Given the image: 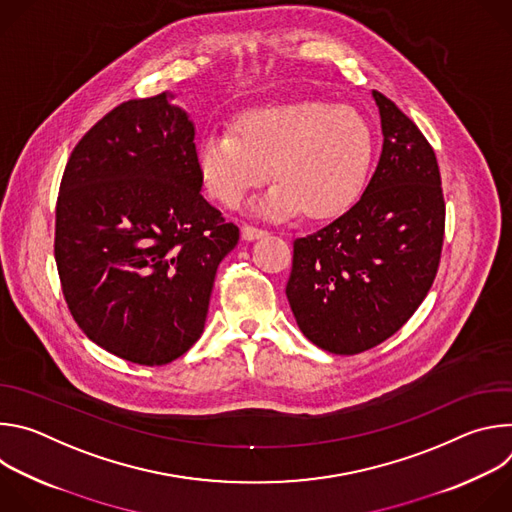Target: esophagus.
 <instances>
[{"mask_svg":"<svg viewBox=\"0 0 512 512\" xmlns=\"http://www.w3.org/2000/svg\"><path fill=\"white\" fill-rule=\"evenodd\" d=\"M265 235H267L265 229H259V227H253V225H243V239H247V241H255V239H261Z\"/></svg>","mask_w":512,"mask_h":512,"instance_id":"1","label":"esophagus"}]
</instances>
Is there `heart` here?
Segmentation results:
<instances>
[{"instance_id": "b5f03b06", "label": "heart", "mask_w": 512, "mask_h": 512, "mask_svg": "<svg viewBox=\"0 0 512 512\" xmlns=\"http://www.w3.org/2000/svg\"><path fill=\"white\" fill-rule=\"evenodd\" d=\"M377 150L373 125L360 111L318 99L271 103L241 113L231 131H210L196 148L206 192L237 206L263 184H275L257 202L263 214L298 208L310 218L348 210L369 182Z\"/></svg>"}]
</instances>
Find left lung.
I'll return each mask as SVG.
<instances>
[{"mask_svg": "<svg viewBox=\"0 0 512 512\" xmlns=\"http://www.w3.org/2000/svg\"><path fill=\"white\" fill-rule=\"evenodd\" d=\"M383 152L360 200L294 241L285 294L300 330L332 354H358L393 336L435 279L446 202L435 152L419 127L373 91Z\"/></svg>", "mask_w": 512, "mask_h": 512, "instance_id": "8db88e82", "label": "left lung"}]
</instances>
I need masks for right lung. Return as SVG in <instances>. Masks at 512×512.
<instances>
[{"label":"right lung","instance_id":"obj_1","mask_svg":"<svg viewBox=\"0 0 512 512\" xmlns=\"http://www.w3.org/2000/svg\"><path fill=\"white\" fill-rule=\"evenodd\" d=\"M200 188L194 125L166 93L117 105L72 150L54 259L72 318L107 352L156 367L200 338L239 243Z\"/></svg>","mask_w":512,"mask_h":512}]
</instances>
